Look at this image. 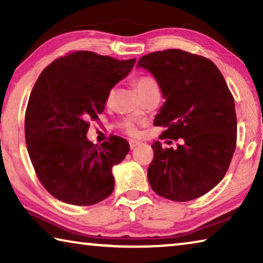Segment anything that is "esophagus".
<instances>
[{
	"instance_id": "1",
	"label": "esophagus",
	"mask_w": 263,
	"mask_h": 263,
	"mask_svg": "<svg viewBox=\"0 0 263 263\" xmlns=\"http://www.w3.org/2000/svg\"><path fill=\"white\" fill-rule=\"evenodd\" d=\"M128 144H130V148L131 149H135L137 146L140 144V142L137 141V140H130V141H128Z\"/></svg>"
}]
</instances>
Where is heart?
<instances>
[{"label":"heart","instance_id":"heart-1","mask_svg":"<svg viewBox=\"0 0 263 263\" xmlns=\"http://www.w3.org/2000/svg\"><path fill=\"white\" fill-rule=\"evenodd\" d=\"M136 84H137V88L141 94V96L146 95L147 92L152 91V90H159L158 82L151 77H141V78H139L136 81ZM112 95H114V90H110L109 94H108V99H106V100H108V102L111 99H112ZM123 127H124V130H125V132L128 133V135H131V136H137L138 135V128L136 126V124L133 123L132 121H128V119H127V121L124 122Z\"/></svg>","mask_w":263,"mask_h":263}]
</instances>
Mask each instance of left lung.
Segmentation results:
<instances>
[{"instance_id": "1", "label": "left lung", "mask_w": 263, "mask_h": 263, "mask_svg": "<svg viewBox=\"0 0 263 263\" xmlns=\"http://www.w3.org/2000/svg\"><path fill=\"white\" fill-rule=\"evenodd\" d=\"M137 67L153 75L166 100L154 119L167 127L160 138H181L175 149L154 141L151 188L171 201L201 197L225 176L237 145L234 99L224 77L211 60L182 50L149 53Z\"/></svg>"}]
</instances>
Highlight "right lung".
Masks as SVG:
<instances>
[{"instance_id":"add662e5","label":"right lung","mask_w":263,"mask_h":263,"mask_svg":"<svg viewBox=\"0 0 263 263\" xmlns=\"http://www.w3.org/2000/svg\"><path fill=\"white\" fill-rule=\"evenodd\" d=\"M135 62L77 51L53 61L35 81L25 112L26 147L39 181L59 201L92 205L114 191L112 167L130 145L117 136L95 145L87 132Z\"/></svg>"}]
</instances>
